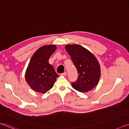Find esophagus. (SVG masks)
I'll return each instance as SVG.
<instances>
[{
	"label": "esophagus",
	"instance_id": "34e87169",
	"mask_svg": "<svg viewBox=\"0 0 129 129\" xmlns=\"http://www.w3.org/2000/svg\"><path fill=\"white\" fill-rule=\"evenodd\" d=\"M61 76H67V72H64L63 73L61 74Z\"/></svg>",
	"mask_w": 129,
	"mask_h": 129
}]
</instances>
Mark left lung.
Masks as SVG:
<instances>
[{
  "label": "left lung",
  "instance_id": "8db88e82",
  "mask_svg": "<svg viewBox=\"0 0 129 129\" xmlns=\"http://www.w3.org/2000/svg\"><path fill=\"white\" fill-rule=\"evenodd\" d=\"M65 50L78 72V77L72 86L81 92H87L99 83L101 71L96 58L90 51L78 44H68Z\"/></svg>",
  "mask_w": 129,
  "mask_h": 129
}]
</instances>
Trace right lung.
Wrapping results in <instances>:
<instances>
[{
	"mask_svg": "<svg viewBox=\"0 0 129 129\" xmlns=\"http://www.w3.org/2000/svg\"><path fill=\"white\" fill-rule=\"evenodd\" d=\"M54 44L42 46L31 58L25 73V80L34 91L45 93L52 88L58 75L48 60L55 52Z\"/></svg>",
	"mask_w": 129,
	"mask_h": 129,
	"instance_id": "right-lung-1",
	"label": "right lung"
}]
</instances>
